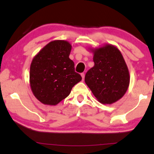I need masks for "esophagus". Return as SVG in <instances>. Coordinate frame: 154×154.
<instances>
[{
	"label": "esophagus",
	"mask_w": 154,
	"mask_h": 154,
	"mask_svg": "<svg viewBox=\"0 0 154 154\" xmlns=\"http://www.w3.org/2000/svg\"><path fill=\"white\" fill-rule=\"evenodd\" d=\"M81 75H82V79L84 80V77H85V74H84V72H82V74H81Z\"/></svg>",
	"instance_id": "1"
}]
</instances>
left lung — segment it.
<instances>
[{
  "mask_svg": "<svg viewBox=\"0 0 154 154\" xmlns=\"http://www.w3.org/2000/svg\"><path fill=\"white\" fill-rule=\"evenodd\" d=\"M94 66L88 70L85 82L100 103L120 99L130 84V74L123 55L115 46L106 45L94 51Z\"/></svg>",
  "mask_w": 154,
  "mask_h": 154,
  "instance_id": "obj_1",
  "label": "left lung"
}]
</instances>
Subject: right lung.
<instances>
[{
  "label": "right lung",
  "mask_w": 154,
  "mask_h": 154,
  "mask_svg": "<svg viewBox=\"0 0 154 154\" xmlns=\"http://www.w3.org/2000/svg\"><path fill=\"white\" fill-rule=\"evenodd\" d=\"M71 45L55 40L35 56L30 67V85L33 94L44 104L55 105L69 95L72 87L82 80L69 58Z\"/></svg>",
  "instance_id": "right-lung-1"
}]
</instances>
